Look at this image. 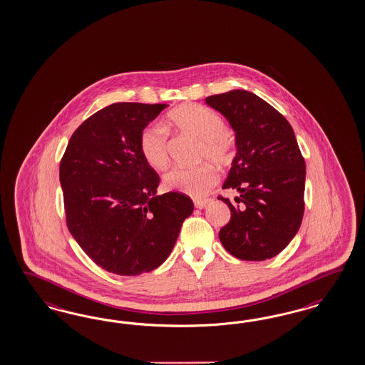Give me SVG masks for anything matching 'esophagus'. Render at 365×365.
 Listing matches in <instances>:
<instances>
[{
    "mask_svg": "<svg viewBox=\"0 0 365 365\" xmlns=\"http://www.w3.org/2000/svg\"><path fill=\"white\" fill-rule=\"evenodd\" d=\"M209 202H210L209 199H195V200H194V205H195L197 209H203V207L207 206Z\"/></svg>",
    "mask_w": 365,
    "mask_h": 365,
    "instance_id": "obj_1",
    "label": "esophagus"
}]
</instances>
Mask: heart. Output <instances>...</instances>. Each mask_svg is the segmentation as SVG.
<instances>
[{"label": "heart", "mask_w": 365, "mask_h": 365, "mask_svg": "<svg viewBox=\"0 0 365 365\" xmlns=\"http://www.w3.org/2000/svg\"><path fill=\"white\" fill-rule=\"evenodd\" d=\"M167 124L200 140L199 160L210 159L218 166L232 163L235 153L234 133L225 127L223 119L214 110L199 104H185L168 113ZM139 148L144 160L153 168H166L170 153L166 133L162 128H144L139 138ZM218 179L217 170L205 163L197 167H175L167 173L165 183L171 190L199 198L206 195Z\"/></svg>", "instance_id": "heart-1"}]
</instances>
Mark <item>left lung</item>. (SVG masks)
I'll return each mask as SVG.
<instances>
[{
  "instance_id": "left-lung-1",
  "label": "left lung",
  "mask_w": 365,
  "mask_h": 365,
  "mask_svg": "<svg viewBox=\"0 0 365 365\" xmlns=\"http://www.w3.org/2000/svg\"><path fill=\"white\" fill-rule=\"evenodd\" d=\"M235 131L237 155L223 188H235V205L220 232L223 247L243 261L281 253L304 217L305 160L292 125L265 100L243 89L206 98Z\"/></svg>"
}]
</instances>
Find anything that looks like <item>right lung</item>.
Returning <instances> with one entry per match:
<instances>
[{"label":"right lung","instance_id":"add662e5","mask_svg":"<svg viewBox=\"0 0 365 365\" xmlns=\"http://www.w3.org/2000/svg\"><path fill=\"white\" fill-rule=\"evenodd\" d=\"M167 104L115 103L78 125L60 162L66 226L89 258L119 276L166 261L194 203L183 192L155 195L159 175L139 138Z\"/></svg>","mask_w":365,"mask_h":365}]
</instances>
